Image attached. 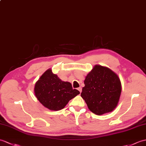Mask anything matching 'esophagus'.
Instances as JSON below:
<instances>
[{
	"label": "esophagus",
	"mask_w": 146,
	"mask_h": 146,
	"mask_svg": "<svg viewBox=\"0 0 146 146\" xmlns=\"http://www.w3.org/2000/svg\"><path fill=\"white\" fill-rule=\"evenodd\" d=\"M78 91H80V93H81V91H82V88H81V87L78 88Z\"/></svg>",
	"instance_id": "obj_1"
}]
</instances>
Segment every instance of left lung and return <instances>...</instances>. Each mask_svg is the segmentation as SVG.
<instances>
[{
    "mask_svg": "<svg viewBox=\"0 0 146 146\" xmlns=\"http://www.w3.org/2000/svg\"><path fill=\"white\" fill-rule=\"evenodd\" d=\"M84 83L81 96L92 113L102 115L116 108L122 87L119 76L113 70L106 66L94 65Z\"/></svg>",
    "mask_w": 146,
    "mask_h": 146,
    "instance_id": "8db88e82",
    "label": "left lung"
}]
</instances>
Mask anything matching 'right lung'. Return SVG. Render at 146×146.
Masks as SVG:
<instances>
[{
	"instance_id": "obj_1",
	"label": "right lung",
	"mask_w": 146,
	"mask_h": 146,
	"mask_svg": "<svg viewBox=\"0 0 146 146\" xmlns=\"http://www.w3.org/2000/svg\"><path fill=\"white\" fill-rule=\"evenodd\" d=\"M34 93L44 107L51 111H59L65 108L70 100L79 94L80 91L73 89L72 84L60 79L49 68L35 83Z\"/></svg>"
}]
</instances>
